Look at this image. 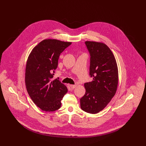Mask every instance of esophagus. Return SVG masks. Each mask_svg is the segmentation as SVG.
Instances as JSON below:
<instances>
[{"label": "esophagus", "instance_id": "esophagus-1", "mask_svg": "<svg viewBox=\"0 0 146 146\" xmlns=\"http://www.w3.org/2000/svg\"><path fill=\"white\" fill-rule=\"evenodd\" d=\"M70 86L72 88V89H74L76 87V85H70Z\"/></svg>", "mask_w": 146, "mask_h": 146}]
</instances>
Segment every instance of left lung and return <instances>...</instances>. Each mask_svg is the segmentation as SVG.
<instances>
[{
  "label": "left lung",
  "instance_id": "left-lung-1",
  "mask_svg": "<svg viewBox=\"0 0 146 146\" xmlns=\"http://www.w3.org/2000/svg\"><path fill=\"white\" fill-rule=\"evenodd\" d=\"M90 56L89 75L91 82L84 84L85 94L80 98L84 111L97 113L106 107L115 96L119 74L115 58L107 45L100 42H85Z\"/></svg>",
  "mask_w": 146,
  "mask_h": 146
}]
</instances>
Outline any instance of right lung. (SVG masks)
<instances>
[{"label": "right lung", "instance_id": "obj_1", "mask_svg": "<svg viewBox=\"0 0 146 146\" xmlns=\"http://www.w3.org/2000/svg\"><path fill=\"white\" fill-rule=\"evenodd\" d=\"M71 42L45 39L35 46L29 56L25 70V85L30 98L42 111L52 112L61 106L67 92L59 78L53 80L61 53Z\"/></svg>", "mask_w": 146, "mask_h": 146}]
</instances>
